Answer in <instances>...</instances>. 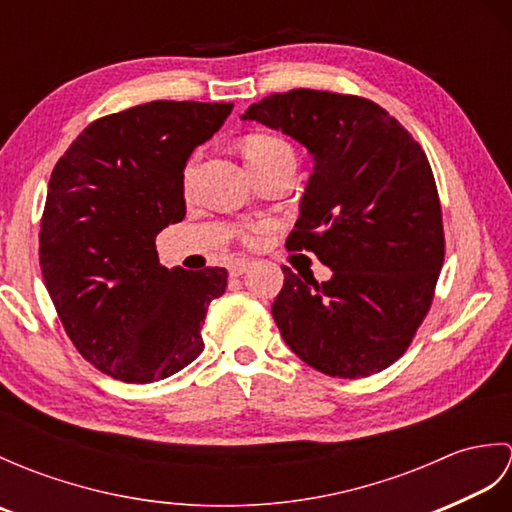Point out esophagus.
Listing matches in <instances>:
<instances>
[{
    "instance_id": "34e87169",
    "label": "esophagus",
    "mask_w": 512,
    "mask_h": 512,
    "mask_svg": "<svg viewBox=\"0 0 512 512\" xmlns=\"http://www.w3.org/2000/svg\"><path fill=\"white\" fill-rule=\"evenodd\" d=\"M248 268H250L248 259H235V262L231 264V268H228V273H231L233 277H239V275H244Z\"/></svg>"
}]
</instances>
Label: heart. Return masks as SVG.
Here are the masks:
<instances>
[{
	"label": "heart",
	"mask_w": 512,
	"mask_h": 512,
	"mask_svg": "<svg viewBox=\"0 0 512 512\" xmlns=\"http://www.w3.org/2000/svg\"><path fill=\"white\" fill-rule=\"evenodd\" d=\"M286 151H290V147L284 143V140L268 136V134H253L244 140V156H246L248 167L264 165V162L273 160L279 154H286ZM257 233L259 231L248 233L246 237L250 239V242H255Z\"/></svg>",
	"instance_id": "heart-1"
}]
</instances>
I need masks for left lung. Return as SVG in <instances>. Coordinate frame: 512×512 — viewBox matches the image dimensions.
<instances>
[{"mask_svg": "<svg viewBox=\"0 0 512 512\" xmlns=\"http://www.w3.org/2000/svg\"><path fill=\"white\" fill-rule=\"evenodd\" d=\"M262 123L308 149L314 171L286 246L312 250L328 281L284 270L273 317L319 372L361 378L405 354L444 262L436 180L411 134L361 96L290 90L253 103Z\"/></svg>", "mask_w": 512, "mask_h": 512, "instance_id": "8db88e82", "label": "left lung"}]
</instances>
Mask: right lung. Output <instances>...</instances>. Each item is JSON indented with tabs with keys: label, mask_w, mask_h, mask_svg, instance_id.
I'll list each match as a JSON object with an SVG mask.
<instances>
[{
	"label": "right lung",
	"mask_w": 512,
	"mask_h": 512,
	"mask_svg": "<svg viewBox=\"0 0 512 512\" xmlns=\"http://www.w3.org/2000/svg\"><path fill=\"white\" fill-rule=\"evenodd\" d=\"M233 103L154 101L99 118L54 167L39 233L43 284L70 341L103 374L154 383L202 352L226 270L165 268L156 235L182 222L184 167Z\"/></svg>",
	"instance_id": "add662e5"
}]
</instances>
